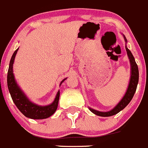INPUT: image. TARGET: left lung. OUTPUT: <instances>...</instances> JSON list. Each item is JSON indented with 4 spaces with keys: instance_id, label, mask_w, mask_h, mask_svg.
Masks as SVG:
<instances>
[{
    "instance_id": "1",
    "label": "left lung",
    "mask_w": 148,
    "mask_h": 148,
    "mask_svg": "<svg viewBox=\"0 0 148 148\" xmlns=\"http://www.w3.org/2000/svg\"><path fill=\"white\" fill-rule=\"evenodd\" d=\"M123 38L125 39V42H127V39L124 35ZM125 49H126L127 55H128V57L129 58V60H130L131 64L130 81H129V84H128L126 92H125V95L123 97V99L121 100V101L112 110H110V111L100 112L89 107V110L92 112L94 113L95 114H96V115L101 116V117H110V116H112L116 114H118V112H120L121 110H123L128 105V103H129V102L132 101L135 92H136V87H137L138 82H139V69H138L137 64H136V61H135V59L134 58L133 55H132V52L128 49V47L126 46H125Z\"/></svg>"
}]
</instances>
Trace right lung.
Segmentation results:
<instances>
[{"label": "right lung", "instance_id": "add662e5", "mask_svg": "<svg viewBox=\"0 0 148 148\" xmlns=\"http://www.w3.org/2000/svg\"><path fill=\"white\" fill-rule=\"evenodd\" d=\"M18 49L19 48L14 51L12 58H11L7 74L8 88H9L12 100L18 110L27 118L37 120L45 119V118H49L51 115H52L57 110L59 97H60V91H58L55 100L49 105L39 106L30 101L25 96V94L23 93V91L20 89V87L18 86L13 74L14 61L15 56H16ZM66 79L62 80L60 85L62 84V82H63V81L66 80Z\"/></svg>", "mask_w": 148, "mask_h": 148}]
</instances>
